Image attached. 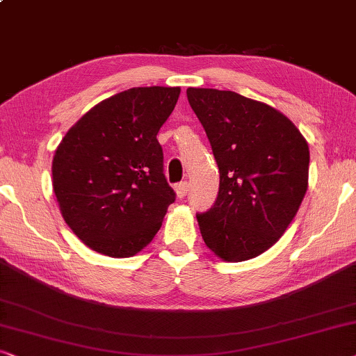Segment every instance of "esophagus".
I'll use <instances>...</instances> for the list:
<instances>
[{
	"label": "esophagus",
	"mask_w": 356,
	"mask_h": 356,
	"mask_svg": "<svg viewBox=\"0 0 356 356\" xmlns=\"http://www.w3.org/2000/svg\"><path fill=\"white\" fill-rule=\"evenodd\" d=\"M174 188H176L177 197H179V198H184L185 195H187V192H188V182H180V184H177Z\"/></svg>",
	"instance_id": "esophagus-1"
}]
</instances>
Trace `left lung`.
<instances>
[{"label": "left lung", "mask_w": 356, "mask_h": 356, "mask_svg": "<svg viewBox=\"0 0 356 356\" xmlns=\"http://www.w3.org/2000/svg\"><path fill=\"white\" fill-rule=\"evenodd\" d=\"M219 168L216 202L197 213L208 248L247 261L271 248L308 187L309 149L292 121L268 104L216 88H187Z\"/></svg>", "instance_id": "obj_1"}]
</instances>
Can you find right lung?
I'll return each mask as SVG.
<instances>
[{
  "label": "right lung",
  "instance_id": "right-lung-1",
  "mask_svg": "<svg viewBox=\"0 0 356 356\" xmlns=\"http://www.w3.org/2000/svg\"><path fill=\"white\" fill-rule=\"evenodd\" d=\"M179 87H135L98 103L69 129L53 158L64 221L95 252L134 257L161 227L176 192L156 135Z\"/></svg>",
  "mask_w": 356,
  "mask_h": 356
}]
</instances>
